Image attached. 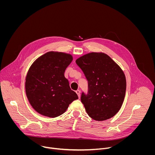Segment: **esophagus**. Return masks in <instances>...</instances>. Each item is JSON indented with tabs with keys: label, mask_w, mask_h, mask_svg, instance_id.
I'll return each instance as SVG.
<instances>
[{
	"label": "esophagus",
	"mask_w": 155,
	"mask_h": 155,
	"mask_svg": "<svg viewBox=\"0 0 155 155\" xmlns=\"http://www.w3.org/2000/svg\"><path fill=\"white\" fill-rule=\"evenodd\" d=\"M75 92H76V93L77 94V95H78V98H80V91L78 90H77Z\"/></svg>",
	"instance_id": "34e87169"
}]
</instances>
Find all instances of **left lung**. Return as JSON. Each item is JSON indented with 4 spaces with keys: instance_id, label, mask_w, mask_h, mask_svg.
Wrapping results in <instances>:
<instances>
[{
    "instance_id": "obj_1",
    "label": "left lung",
    "mask_w": 155,
    "mask_h": 155,
    "mask_svg": "<svg viewBox=\"0 0 155 155\" xmlns=\"http://www.w3.org/2000/svg\"><path fill=\"white\" fill-rule=\"evenodd\" d=\"M75 62L87 80V92L81 93V101L88 115L96 121L113 117L125 97L126 81L123 71L104 53H88Z\"/></svg>"
}]
</instances>
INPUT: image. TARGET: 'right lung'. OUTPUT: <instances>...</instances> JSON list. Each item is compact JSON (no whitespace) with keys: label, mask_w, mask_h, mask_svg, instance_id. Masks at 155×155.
Wrapping results in <instances>:
<instances>
[{"label":"right lung","mask_w":155,"mask_h":155,"mask_svg":"<svg viewBox=\"0 0 155 155\" xmlns=\"http://www.w3.org/2000/svg\"><path fill=\"white\" fill-rule=\"evenodd\" d=\"M72 59L71 54L51 51L41 56L31 65L26 78V93L31 105L40 114L57 117L78 99L64 77Z\"/></svg>","instance_id":"right-lung-1"}]
</instances>
